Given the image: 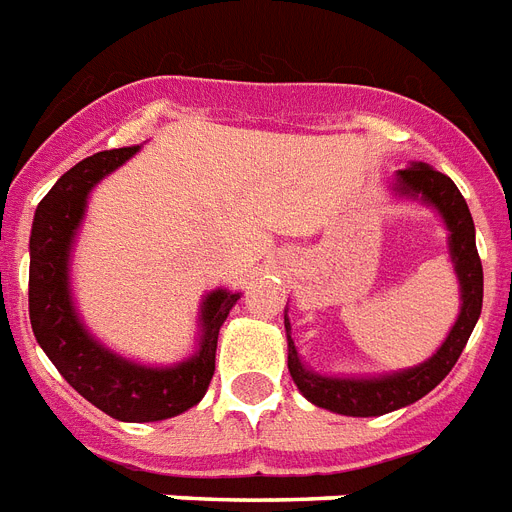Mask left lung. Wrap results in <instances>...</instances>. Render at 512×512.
Returning a JSON list of instances; mask_svg holds the SVG:
<instances>
[{"label":"left lung","mask_w":512,"mask_h":512,"mask_svg":"<svg viewBox=\"0 0 512 512\" xmlns=\"http://www.w3.org/2000/svg\"><path fill=\"white\" fill-rule=\"evenodd\" d=\"M394 197L421 202L439 213L447 228V247L460 286V313L455 326L442 342V347L423 363L413 368H402L394 373H376V376H328L313 371L299 357L292 339L289 307L284 310L286 344H289V373L297 389L307 402L315 407L331 410L352 418H373V415L392 413L400 407L413 405L421 397L442 384V378L458 363L460 352L468 344L473 326L481 315L484 302V270H481L479 252H476V228H473L471 210L465 205L463 194L450 176L434 170L429 162H410L405 170H397L392 181Z\"/></svg>","instance_id":"1"}]
</instances>
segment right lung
Instances as JSON below:
<instances>
[{
  "label": "right lung",
  "instance_id": "1",
  "mask_svg": "<svg viewBox=\"0 0 512 512\" xmlns=\"http://www.w3.org/2000/svg\"><path fill=\"white\" fill-rule=\"evenodd\" d=\"M139 144L86 157L60 176L39 202L31 226L28 313L36 342L83 400L115 421L149 423L186 413L205 397L215 373V350L223 321L242 292L213 289L199 305L194 352L173 365H144L112 352L76 310L70 263L94 186L126 165Z\"/></svg>",
  "mask_w": 512,
  "mask_h": 512
}]
</instances>
